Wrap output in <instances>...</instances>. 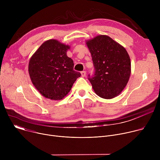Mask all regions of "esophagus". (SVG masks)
<instances>
[{"instance_id": "esophagus-1", "label": "esophagus", "mask_w": 160, "mask_h": 160, "mask_svg": "<svg viewBox=\"0 0 160 160\" xmlns=\"http://www.w3.org/2000/svg\"><path fill=\"white\" fill-rule=\"evenodd\" d=\"M81 75H82V77H85L86 76V72L85 71H83L81 72Z\"/></svg>"}]
</instances>
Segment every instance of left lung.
Returning <instances> with one entry per match:
<instances>
[{"label":"left lung","instance_id":"1","mask_svg":"<svg viewBox=\"0 0 160 160\" xmlns=\"http://www.w3.org/2000/svg\"><path fill=\"white\" fill-rule=\"evenodd\" d=\"M95 68L88 78L95 93L111 99L118 96L126 87L131 73L130 56L122 45L105 35L86 40Z\"/></svg>","mask_w":160,"mask_h":160}]
</instances>
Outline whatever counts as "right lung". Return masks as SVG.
<instances>
[{
	"label": "right lung",
	"mask_w": 160,
	"mask_h": 160,
	"mask_svg": "<svg viewBox=\"0 0 160 160\" xmlns=\"http://www.w3.org/2000/svg\"><path fill=\"white\" fill-rule=\"evenodd\" d=\"M70 46L57 40L44 42L31 57L28 73L32 83L43 97L62 99L81 76L74 71L72 59L66 55Z\"/></svg>",
	"instance_id": "add662e5"
}]
</instances>
